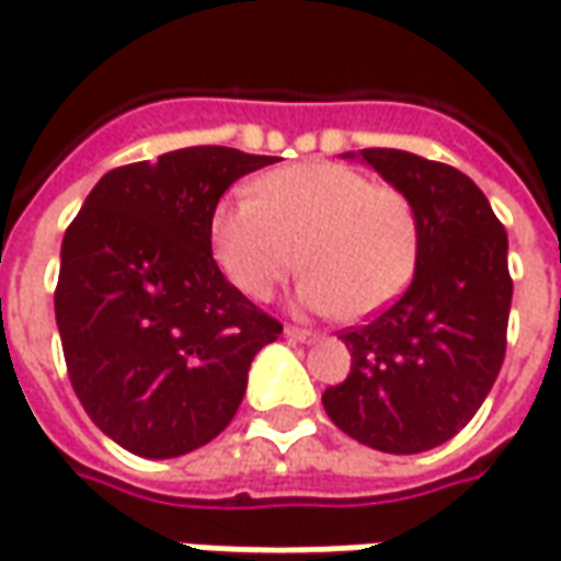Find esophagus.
Segmentation results:
<instances>
[{
  "label": "esophagus",
  "instance_id": "34e87169",
  "mask_svg": "<svg viewBox=\"0 0 561 561\" xmlns=\"http://www.w3.org/2000/svg\"><path fill=\"white\" fill-rule=\"evenodd\" d=\"M284 335H287L289 341H299V344H317V341H320V335H317V332L296 329V325H287V332H284Z\"/></svg>",
  "mask_w": 561,
  "mask_h": 561
}]
</instances>
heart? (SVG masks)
<instances>
[{
	"label": "heart",
	"instance_id": "1",
	"mask_svg": "<svg viewBox=\"0 0 561 561\" xmlns=\"http://www.w3.org/2000/svg\"><path fill=\"white\" fill-rule=\"evenodd\" d=\"M256 198H224L210 214V250L250 299H268L301 265L305 311L363 320L383 311L414 277L420 226L392 186L341 162H301L256 181Z\"/></svg>",
	"mask_w": 561,
	"mask_h": 561
}]
</instances>
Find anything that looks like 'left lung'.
<instances>
[{
	"mask_svg": "<svg viewBox=\"0 0 561 561\" xmlns=\"http://www.w3.org/2000/svg\"><path fill=\"white\" fill-rule=\"evenodd\" d=\"M414 205V280L371 323L344 332L351 375L323 392L329 420L380 453H426L478 414L504 363L514 284L507 232L453 165L389 147L344 153Z\"/></svg>",
	"mask_w": 561,
	"mask_h": 561,
	"instance_id": "1",
	"label": "left lung"
}]
</instances>
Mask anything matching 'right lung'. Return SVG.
Listing matches in <instances>:
<instances>
[{
    "instance_id": "right-lung-1",
    "label": "right lung",
    "mask_w": 561,
    "mask_h": 561,
    "mask_svg": "<svg viewBox=\"0 0 561 561\" xmlns=\"http://www.w3.org/2000/svg\"><path fill=\"white\" fill-rule=\"evenodd\" d=\"M272 162L184 147L121 165L66 229L54 311L69 380L123 450L174 459L217 438L253 356L280 335L217 268L208 236L226 190Z\"/></svg>"
}]
</instances>
